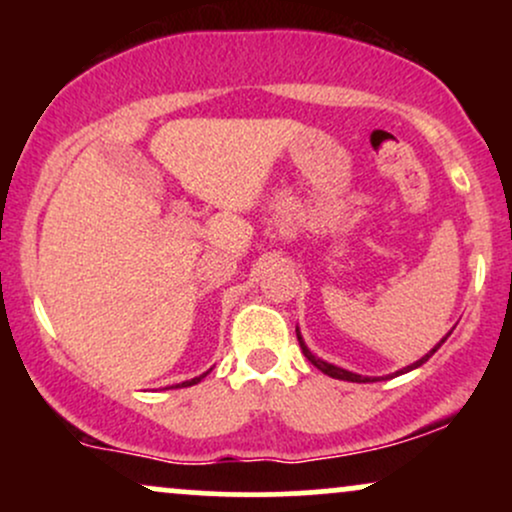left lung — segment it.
Listing matches in <instances>:
<instances>
[{
  "label": "left lung",
  "mask_w": 512,
  "mask_h": 512,
  "mask_svg": "<svg viewBox=\"0 0 512 512\" xmlns=\"http://www.w3.org/2000/svg\"><path fill=\"white\" fill-rule=\"evenodd\" d=\"M452 332V330H450ZM450 332L445 334L443 339H440V342L433 346L431 351H428L426 356H421L419 361H414L411 363V366H407V368H402V370H397L395 375H402V373H409V370H414V368H419V366H424V363L428 361V358H431L433 354H436V351L440 349V346H443V342L445 339L450 337ZM296 337H298V344H301V349H303V354H305V358H308L310 363H313V366L317 368V370H322V373L325 375H330V378H337V380H349V383H375V380L378 378H368V375H358V373H351V370H346V368H339V366H334V363H327V361H322V358H317L313 351L308 349V344L303 342V334H301V330H298L296 327Z\"/></svg>",
  "instance_id": "obj_1"
}]
</instances>
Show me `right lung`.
Listing matches in <instances>:
<instances>
[{
    "mask_svg": "<svg viewBox=\"0 0 512 512\" xmlns=\"http://www.w3.org/2000/svg\"><path fill=\"white\" fill-rule=\"evenodd\" d=\"M207 373H209V370H207ZM207 373L197 375V378H192V380H185V383H180V385H175V387H190V385H197L199 380H202V378H207Z\"/></svg>",
    "mask_w": 512,
    "mask_h": 512,
    "instance_id": "1",
    "label": "right lung"
}]
</instances>
